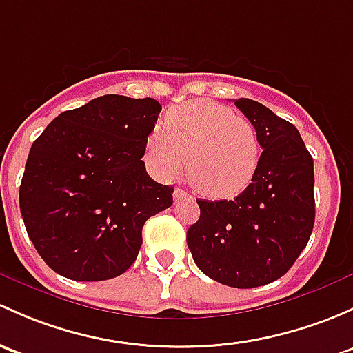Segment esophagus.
Returning <instances> with one entry per match:
<instances>
[{
    "label": "esophagus",
    "instance_id": "esophagus-1",
    "mask_svg": "<svg viewBox=\"0 0 353 353\" xmlns=\"http://www.w3.org/2000/svg\"><path fill=\"white\" fill-rule=\"evenodd\" d=\"M172 198H174V201H181V199H184V198H189V194L186 191H183V189H179V188H176L174 189V192H172Z\"/></svg>",
    "mask_w": 353,
    "mask_h": 353
}]
</instances>
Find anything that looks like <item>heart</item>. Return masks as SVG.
<instances>
[{
  "label": "heart",
  "instance_id": "1",
  "mask_svg": "<svg viewBox=\"0 0 353 353\" xmlns=\"http://www.w3.org/2000/svg\"><path fill=\"white\" fill-rule=\"evenodd\" d=\"M147 157L165 179L179 176L188 159V177L199 194L226 199L250 184L261 143L247 118L203 99L165 114L164 128L148 139Z\"/></svg>",
  "mask_w": 353,
  "mask_h": 353
}]
</instances>
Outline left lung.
Masks as SVG:
<instances>
[{"mask_svg": "<svg viewBox=\"0 0 353 353\" xmlns=\"http://www.w3.org/2000/svg\"><path fill=\"white\" fill-rule=\"evenodd\" d=\"M235 106L262 147L252 183L232 201H198L188 247L201 272L230 288H257L283 277L314 225L313 157L289 121L254 99Z\"/></svg>", "mask_w": 353, "mask_h": 353, "instance_id": "obj_1", "label": "left lung"}]
</instances>
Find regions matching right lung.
Returning a JSON list of instances; mask_svg holds the SVG:
<instances>
[{"instance_id": "right-lung-1", "label": "right lung", "mask_w": 353, "mask_h": 353, "mask_svg": "<svg viewBox=\"0 0 353 353\" xmlns=\"http://www.w3.org/2000/svg\"><path fill=\"white\" fill-rule=\"evenodd\" d=\"M161 103L106 94L59 114L33 142L20 186L25 228L46 264L72 281H106L135 262L143 223L172 186L142 161Z\"/></svg>"}]
</instances>
